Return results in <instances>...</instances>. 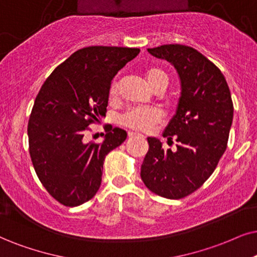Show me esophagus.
<instances>
[{
    "instance_id": "esophagus-1",
    "label": "esophagus",
    "mask_w": 257,
    "mask_h": 257,
    "mask_svg": "<svg viewBox=\"0 0 257 257\" xmlns=\"http://www.w3.org/2000/svg\"><path fill=\"white\" fill-rule=\"evenodd\" d=\"M128 135H129V138H134V136H142V138H144V135L136 134V133H134V132H129Z\"/></svg>"
}]
</instances>
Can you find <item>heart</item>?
<instances>
[{"label": "heart", "mask_w": 257, "mask_h": 257, "mask_svg": "<svg viewBox=\"0 0 257 257\" xmlns=\"http://www.w3.org/2000/svg\"><path fill=\"white\" fill-rule=\"evenodd\" d=\"M146 79L153 89L157 90L159 87L168 84V77L164 71L157 67L149 69L146 72ZM116 91V85L112 86V92ZM161 119V112L154 108H133L122 116L123 124L129 128L138 129V131H149L155 123Z\"/></svg>", "instance_id": "heart-1"}]
</instances>
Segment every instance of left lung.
I'll return each mask as SVG.
<instances>
[{"instance_id":"left-lung-1","label":"left lung","mask_w":257,"mask_h":257,"mask_svg":"<svg viewBox=\"0 0 257 257\" xmlns=\"http://www.w3.org/2000/svg\"><path fill=\"white\" fill-rule=\"evenodd\" d=\"M153 57L171 63L180 79V97L174 116L164 132L162 148L148 138L149 149L141 165V179L153 193L180 199L198 190L213 173L226 149L233 105L225 78L215 64L192 47L162 45L148 48Z\"/></svg>"}]
</instances>
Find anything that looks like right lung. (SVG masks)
Returning a JSON list of instances; mask_svg holds the SVG:
<instances>
[{
  "label": "right lung",
  "instance_id": "right-lung-1",
  "mask_svg": "<svg viewBox=\"0 0 257 257\" xmlns=\"http://www.w3.org/2000/svg\"><path fill=\"white\" fill-rule=\"evenodd\" d=\"M139 53L129 47L82 48L39 91L28 122L29 153L41 184L64 205H82L95 196L105 155L126 139L121 128H109L102 144H87L84 134L105 117L112 78Z\"/></svg>",
  "mask_w": 257,
  "mask_h": 257
}]
</instances>
